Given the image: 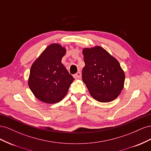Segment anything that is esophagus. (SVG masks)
I'll return each mask as SVG.
<instances>
[{
	"label": "esophagus",
	"mask_w": 151,
	"mask_h": 151,
	"mask_svg": "<svg viewBox=\"0 0 151 151\" xmlns=\"http://www.w3.org/2000/svg\"><path fill=\"white\" fill-rule=\"evenodd\" d=\"M81 73L78 72V73H76V74L74 75V78H81Z\"/></svg>",
	"instance_id": "34e87169"
}]
</instances>
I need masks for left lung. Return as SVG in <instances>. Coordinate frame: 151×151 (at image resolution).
I'll return each instance as SVG.
<instances>
[{
  "instance_id": "obj_1",
  "label": "left lung",
  "mask_w": 151,
  "mask_h": 151,
  "mask_svg": "<svg viewBox=\"0 0 151 151\" xmlns=\"http://www.w3.org/2000/svg\"><path fill=\"white\" fill-rule=\"evenodd\" d=\"M82 80L96 101L109 102L121 93L125 75L118 61L100 46L84 48Z\"/></svg>"
}]
</instances>
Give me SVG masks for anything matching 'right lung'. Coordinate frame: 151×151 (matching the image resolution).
Returning <instances> with one entry per match:
<instances>
[{"label":"right lung","mask_w":151,"mask_h":151,"mask_svg":"<svg viewBox=\"0 0 151 151\" xmlns=\"http://www.w3.org/2000/svg\"><path fill=\"white\" fill-rule=\"evenodd\" d=\"M65 47L52 44L31 66L28 86L38 100L47 104L59 102L66 96L74 78L61 63Z\"/></svg>","instance_id":"obj_1"}]
</instances>
